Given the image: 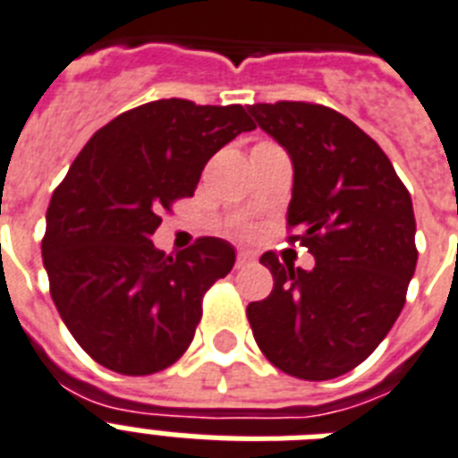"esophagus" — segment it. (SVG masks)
<instances>
[{
	"label": "esophagus",
	"mask_w": 458,
	"mask_h": 458,
	"mask_svg": "<svg viewBox=\"0 0 458 458\" xmlns=\"http://www.w3.org/2000/svg\"><path fill=\"white\" fill-rule=\"evenodd\" d=\"M256 261V256L251 251H237V261L235 267H247Z\"/></svg>",
	"instance_id": "esophagus-1"
}]
</instances>
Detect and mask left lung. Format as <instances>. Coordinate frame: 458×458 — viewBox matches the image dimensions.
<instances>
[{
	"label": "left lung",
	"instance_id": "1",
	"mask_svg": "<svg viewBox=\"0 0 458 458\" xmlns=\"http://www.w3.org/2000/svg\"><path fill=\"white\" fill-rule=\"evenodd\" d=\"M293 166L289 228L313 270L261 256L270 296L247 306L256 344L289 377L327 381L355 369L386 338L416 267L411 197L374 139L315 103L247 107Z\"/></svg>",
	"mask_w": 458,
	"mask_h": 458
}]
</instances>
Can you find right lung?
I'll use <instances>...</instances> for the list:
<instances>
[{
  "label": "right lung",
  "instance_id": "obj_1",
  "mask_svg": "<svg viewBox=\"0 0 458 458\" xmlns=\"http://www.w3.org/2000/svg\"><path fill=\"white\" fill-rule=\"evenodd\" d=\"M251 129L242 106L162 98L107 122L77 155L48 202L42 259L63 322L98 364L145 377L188 351L202 296L233 270L235 249L202 237L166 256L150 237L204 165Z\"/></svg>",
  "mask_w": 458,
  "mask_h": 458
}]
</instances>
